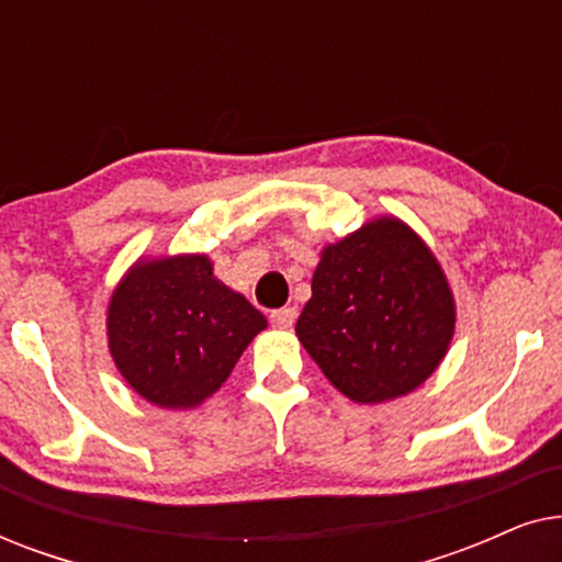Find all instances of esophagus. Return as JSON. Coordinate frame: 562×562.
I'll use <instances>...</instances> for the list:
<instances>
[{"mask_svg": "<svg viewBox=\"0 0 562 562\" xmlns=\"http://www.w3.org/2000/svg\"><path fill=\"white\" fill-rule=\"evenodd\" d=\"M271 322L276 327L289 329L296 322V310H294V306H283V310H276V312H271Z\"/></svg>", "mask_w": 562, "mask_h": 562, "instance_id": "1", "label": "esophagus"}]
</instances>
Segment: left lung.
I'll list each match as a JSON object with an SVG mask.
<instances>
[{
    "mask_svg": "<svg viewBox=\"0 0 562 562\" xmlns=\"http://www.w3.org/2000/svg\"><path fill=\"white\" fill-rule=\"evenodd\" d=\"M456 333V299L425 240L379 217L322 250L299 342L329 383L358 404L422 386Z\"/></svg>",
    "mask_w": 562,
    "mask_h": 562,
    "instance_id": "8db88e82",
    "label": "left lung"
}]
</instances>
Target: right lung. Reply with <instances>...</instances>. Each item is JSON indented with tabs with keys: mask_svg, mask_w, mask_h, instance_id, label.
<instances>
[{
	"mask_svg": "<svg viewBox=\"0 0 562 562\" xmlns=\"http://www.w3.org/2000/svg\"><path fill=\"white\" fill-rule=\"evenodd\" d=\"M266 317L206 256L140 258L106 310L114 366L145 402L194 409L233 373Z\"/></svg>",
	"mask_w": 562,
	"mask_h": 562,
	"instance_id": "right-lung-1",
	"label": "right lung"
}]
</instances>
